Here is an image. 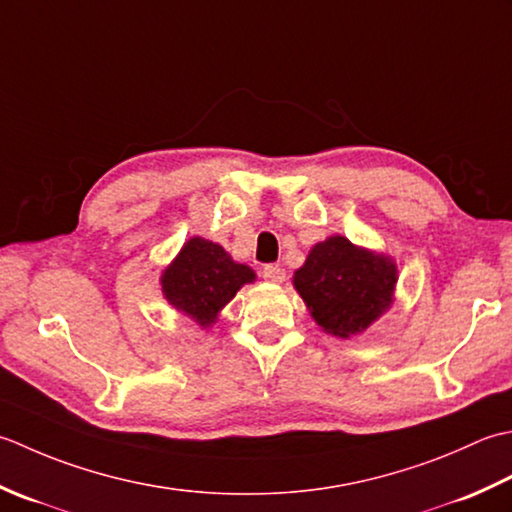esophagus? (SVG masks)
Here are the masks:
<instances>
[{"instance_id": "obj_1", "label": "esophagus", "mask_w": 512, "mask_h": 512, "mask_svg": "<svg viewBox=\"0 0 512 512\" xmlns=\"http://www.w3.org/2000/svg\"><path fill=\"white\" fill-rule=\"evenodd\" d=\"M263 278L267 280V283H274V285L283 283V280H285V269L278 267V265H265L263 267Z\"/></svg>"}]
</instances>
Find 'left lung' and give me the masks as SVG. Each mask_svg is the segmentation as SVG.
I'll return each instance as SVG.
<instances>
[{
    "label": "left lung",
    "mask_w": 512,
    "mask_h": 512,
    "mask_svg": "<svg viewBox=\"0 0 512 512\" xmlns=\"http://www.w3.org/2000/svg\"><path fill=\"white\" fill-rule=\"evenodd\" d=\"M398 265L389 254L333 234L309 249L294 289L316 325L342 340L367 331L395 302Z\"/></svg>",
    "instance_id": "left-lung-1"
}]
</instances>
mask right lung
Segmentation results:
<instances>
[{"label": "right lung", "mask_w": 512, "mask_h": 512, "mask_svg": "<svg viewBox=\"0 0 512 512\" xmlns=\"http://www.w3.org/2000/svg\"><path fill=\"white\" fill-rule=\"evenodd\" d=\"M159 283L163 298L174 311L207 329L238 289L256 283V271L236 263L218 243L192 236L172 263L163 267Z\"/></svg>", "instance_id": "1"}]
</instances>
